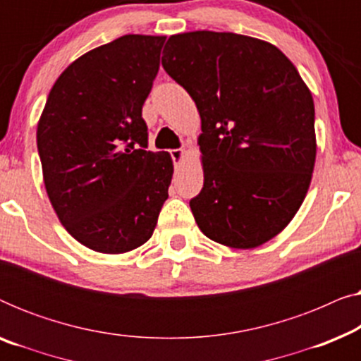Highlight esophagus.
Listing matches in <instances>:
<instances>
[{
    "label": "esophagus",
    "instance_id": "34e87169",
    "mask_svg": "<svg viewBox=\"0 0 361 361\" xmlns=\"http://www.w3.org/2000/svg\"><path fill=\"white\" fill-rule=\"evenodd\" d=\"M169 154L172 157V161H174V164L179 166L180 162H182V159H184L185 152H184V149H171Z\"/></svg>",
    "mask_w": 361,
    "mask_h": 361
}]
</instances>
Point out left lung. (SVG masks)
Here are the masks:
<instances>
[{"mask_svg":"<svg viewBox=\"0 0 361 361\" xmlns=\"http://www.w3.org/2000/svg\"><path fill=\"white\" fill-rule=\"evenodd\" d=\"M162 67L195 102L204 187L189 204L216 243L256 248L302 205L315 162L314 100L273 44L233 32L171 36Z\"/></svg>","mask_w":361,"mask_h":361,"instance_id":"8db88e82","label":"left lung"}]
</instances>
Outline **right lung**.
<instances>
[{"instance_id": "right-lung-1", "label": "right lung", "mask_w": 361, "mask_h": 361, "mask_svg": "<svg viewBox=\"0 0 361 361\" xmlns=\"http://www.w3.org/2000/svg\"><path fill=\"white\" fill-rule=\"evenodd\" d=\"M164 41L128 34L83 54L54 83L39 120L51 204L68 233L98 253L146 243L169 197L171 156L147 151L142 120Z\"/></svg>"}]
</instances>
